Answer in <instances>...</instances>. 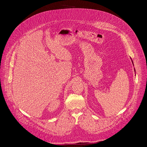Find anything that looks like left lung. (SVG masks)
I'll use <instances>...</instances> for the list:
<instances>
[{"label":"left lung","instance_id":"obj_1","mask_svg":"<svg viewBox=\"0 0 147 147\" xmlns=\"http://www.w3.org/2000/svg\"><path fill=\"white\" fill-rule=\"evenodd\" d=\"M131 59V61H132V63H133V66H134V64H133V60H132V59H131V58H130ZM134 69V71L136 72V70H135V69Z\"/></svg>","mask_w":147,"mask_h":147}]
</instances>
